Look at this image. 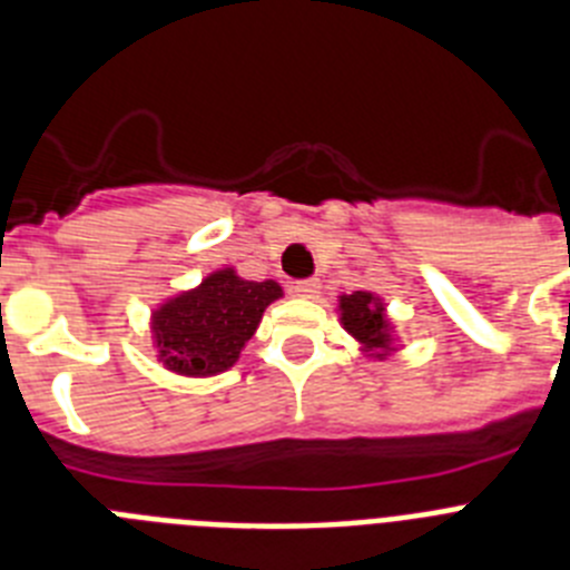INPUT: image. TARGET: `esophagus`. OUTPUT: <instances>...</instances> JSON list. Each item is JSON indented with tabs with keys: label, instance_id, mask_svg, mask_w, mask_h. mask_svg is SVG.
Returning a JSON list of instances; mask_svg holds the SVG:
<instances>
[{
	"label": "esophagus",
	"instance_id": "obj_1",
	"mask_svg": "<svg viewBox=\"0 0 570 570\" xmlns=\"http://www.w3.org/2000/svg\"><path fill=\"white\" fill-rule=\"evenodd\" d=\"M294 296H302V299H316L322 294V282L320 279H299L291 285Z\"/></svg>",
	"mask_w": 570,
	"mask_h": 570
}]
</instances>
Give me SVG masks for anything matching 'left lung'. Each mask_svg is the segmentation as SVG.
<instances>
[{"instance_id":"left-lung-1","label":"left lung","mask_w":570,"mask_h":570,"mask_svg":"<svg viewBox=\"0 0 570 570\" xmlns=\"http://www.w3.org/2000/svg\"><path fill=\"white\" fill-rule=\"evenodd\" d=\"M342 325L347 334L356 336L367 347H387V322L385 308L374 299V294L354 291V294L342 296Z\"/></svg>"}]
</instances>
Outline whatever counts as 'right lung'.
<instances>
[{"label":"right lung","instance_id":"obj_1","mask_svg":"<svg viewBox=\"0 0 570 570\" xmlns=\"http://www.w3.org/2000/svg\"><path fill=\"white\" fill-rule=\"evenodd\" d=\"M276 282L239 279L216 271L196 291L176 296L154 314L156 345L176 374L208 376L230 367L254 336L262 311L279 299Z\"/></svg>","mask_w":570,"mask_h":570}]
</instances>
